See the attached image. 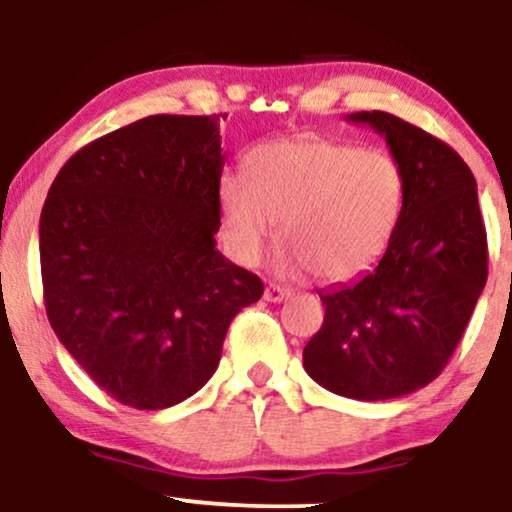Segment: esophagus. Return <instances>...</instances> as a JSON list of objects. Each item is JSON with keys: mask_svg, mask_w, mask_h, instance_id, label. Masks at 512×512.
I'll list each match as a JSON object with an SVG mask.
<instances>
[{"mask_svg": "<svg viewBox=\"0 0 512 512\" xmlns=\"http://www.w3.org/2000/svg\"><path fill=\"white\" fill-rule=\"evenodd\" d=\"M289 296H291V289H286V286H279V284H269L267 289H264V301L269 303H281Z\"/></svg>", "mask_w": 512, "mask_h": 512, "instance_id": "esophagus-1", "label": "esophagus"}]
</instances>
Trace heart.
<instances>
[{"instance_id": "heart-1", "label": "heart", "mask_w": 512, "mask_h": 512, "mask_svg": "<svg viewBox=\"0 0 512 512\" xmlns=\"http://www.w3.org/2000/svg\"><path fill=\"white\" fill-rule=\"evenodd\" d=\"M219 202L238 262H260L281 221V272L342 284L385 252L402 211L404 175L385 151L327 137L284 139L252 151L248 175H223Z\"/></svg>"}]
</instances>
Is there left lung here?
Here are the masks:
<instances>
[{
	"label": "left lung",
	"mask_w": 512,
	"mask_h": 512,
	"mask_svg": "<svg viewBox=\"0 0 512 512\" xmlns=\"http://www.w3.org/2000/svg\"><path fill=\"white\" fill-rule=\"evenodd\" d=\"M383 134L404 202L383 260L354 284L320 291L325 322L303 366L334 395L378 402L436 380L460 344L489 248L477 180L452 146L383 110L349 115Z\"/></svg>",
	"instance_id": "left-lung-1"
}]
</instances>
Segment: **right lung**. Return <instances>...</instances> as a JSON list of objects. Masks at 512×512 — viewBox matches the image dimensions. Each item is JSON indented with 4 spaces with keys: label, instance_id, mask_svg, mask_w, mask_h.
Masks as SVG:
<instances>
[{
    "label": "right lung",
    "instance_id": "obj_1",
    "mask_svg": "<svg viewBox=\"0 0 512 512\" xmlns=\"http://www.w3.org/2000/svg\"><path fill=\"white\" fill-rule=\"evenodd\" d=\"M219 115H151L64 163L40 214L48 320L101 390L166 409L214 375L257 274L216 250Z\"/></svg>",
    "mask_w": 512,
    "mask_h": 512
}]
</instances>
